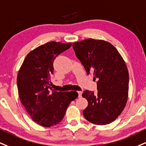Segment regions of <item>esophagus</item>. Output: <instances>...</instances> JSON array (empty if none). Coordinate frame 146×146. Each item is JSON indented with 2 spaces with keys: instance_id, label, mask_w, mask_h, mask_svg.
Listing matches in <instances>:
<instances>
[{
  "instance_id": "1",
  "label": "esophagus",
  "mask_w": 146,
  "mask_h": 146,
  "mask_svg": "<svg viewBox=\"0 0 146 146\" xmlns=\"http://www.w3.org/2000/svg\"><path fill=\"white\" fill-rule=\"evenodd\" d=\"M82 91H79L78 92V96H79V98H81L82 96Z\"/></svg>"
}]
</instances>
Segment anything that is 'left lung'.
Returning a JSON list of instances; mask_svg holds the SVG:
<instances>
[{
	"label": "left lung",
	"mask_w": 146,
	"mask_h": 146,
	"mask_svg": "<svg viewBox=\"0 0 146 146\" xmlns=\"http://www.w3.org/2000/svg\"><path fill=\"white\" fill-rule=\"evenodd\" d=\"M73 47L87 74L97 83L96 94L89 90L82 94L88 102L84 117L97 125L111 123L127 102L129 76L125 62L116 48L103 40L88 38L73 43Z\"/></svg>",
	"instance_id": "1"
}]
</instances>
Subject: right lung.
I'll list each match as a JSON object with an SVG mask.
<instances>
[{
    "instance_id": "obj_1",
    "label": "right lung",
    "mask_w": 146,
    "mask_h": 146,
    "mask_svg": "<svg viewBox=\"0 0 146 146\" xmlns=\"http://www.w3.org/2000/svg\"><path fill=\"white\" fill-rule=\"evenodd\" d=\"M71 45L52 41L36 47L26 56L17 74L21 103L35 123L45 127L58 124L78 96L77 92L49 90L54 60Z\"/></svg>"
}]
</instances>
